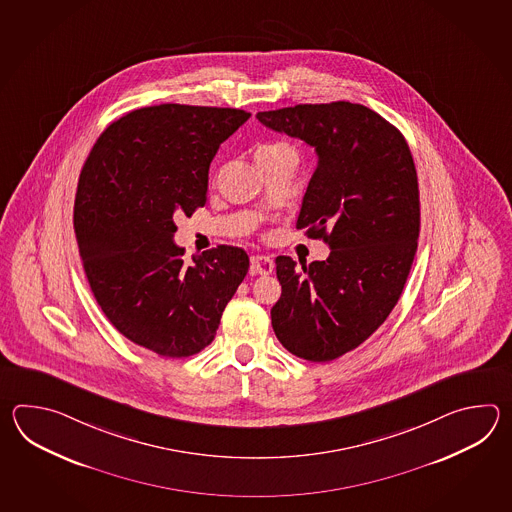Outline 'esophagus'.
I'll use <instances>...</instances> for the list:
<instances>
[{"mask_svg": "<svg viewBox=\"0 0 512 512\" xmlns=\"http://www.w3.org/2000/svg\"><path fill=\"white\" fill-rule=\"evenodd\" d=\"M251 269L256 274H271L274 271V261L269 256H263V254H256L251 258Z\"/></svg>", "mask_w": 512, "mask_h": 512, "instance_id": "1", "label": "esophagus"}]
</instances>
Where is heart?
I'll use <instances>...</instances> for the list:
<instances>
[{
    "instance_id": "1",
    "label": "heart",
    "mask_w": 512,
    "mask_h": 512,
    "mask_svg": "<svg viewBox=\"0 0 512 512\" xmlns=\"http://www.w3.org/2000/svg\"><path fill=\"white\" fill-rule=\"evenodd\" d=\"M282 148H289V146H285V144H269V146L260 148V152H274V150H282Z\"/></svg>"
}]
</instances>
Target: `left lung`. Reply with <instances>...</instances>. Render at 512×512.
<instances>
[{"instance_id": "obj_1", "label": "left lung", "mask_w": 512, "mask_h": 512, "mask_svg": "<svg viewBox=\"0 0 512 512\" xmlns=\"http://www.w3.org/2000/svg\"><path fill=\"white\" fill-rule=\"evenodd\" d=\"M256 119L318 155L296 229L331 252L302 271L276 258L282 296L271 320L287 351L329 362L370 338L401 298L421 227L414 159L403 133L362 104H298Z\"/></svg>"}]
</instances>
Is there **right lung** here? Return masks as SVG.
<instances>
[{"mask_svg": "<svg viewBox=\"0 0 512 512\" xmlns=\"http://www.w3.org/2000/svg\"><path fill=\"white\" fill-rule=\"evenodd\" d=\"M251 113L161 104L109 124L84 163L75 234L87 282L109 322L166 359L196 355L249 271L240 247L183 260L174 218L207 203L208 168Z\"/></svg>", "mask_w": 512, "mask_h": 512, "instance_id": "1", "label": "right lung"}]
</instances>
